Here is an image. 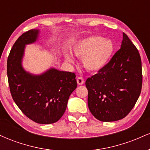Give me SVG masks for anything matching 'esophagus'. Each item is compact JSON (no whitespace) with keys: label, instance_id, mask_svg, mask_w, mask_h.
I'll use <instances>...</instances> for the list:
<instances>
[{"label":"esophagus","instance_id":"34e87169","mask_svg":"<svg viewBox=\"0 0 150 150\" xmlns=\"http://www.w3.org/2000/svg\"><path fill=\"white\" fill-rule=\"evenodd\" d=\"M77 82L79 85H83L84 82H85V80H84L82 77H79L77 78Z\"/></svg>","mask_w":150,"mask_h":150}]
</instances>
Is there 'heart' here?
Returning a JSON list of instances; mask_svg holds the SVG:
<instances>
[{
    "instance_id": "heart-1",
    "label": "heart",
    "mask_w": 150,
    "mask_h": 150,
    "mask_svg": "<svg viewBox=\"0 0 150 150\" xmlns=\"http://www.w3.org/2000/svg\"><path fill=\"white\" fill-rule=\"evenodd\" d=\"M114 50L111 40L100 37L91 36L82 39L73 48L75 56L82 58L84 67L89 72H98L104 68L109 61ZM65 58L68 63H73L74 58L68 53Z\"/></svg>"
}]
</instances>
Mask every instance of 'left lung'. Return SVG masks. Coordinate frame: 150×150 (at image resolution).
I'll list each match as a JSON object with an SVG mask.
<instances>
[{
  "instance_id": "obj_1",
  "label": "left lung",
  "mask_w": 150,
  "mask_h": 150,
  "mask_svg": "<svg viewBox=\"0 0 150 150\" xmlns=\"http://www.w3.org/2000/svg\"><path fill=\"white\" fill-rule=\"evenodd\" d=\"M120 49L103 69L87 78L88 107L97 119L116 121L125 118L142 89V62L138 50L125 33Z\"/></svg>"
}]
</instances>
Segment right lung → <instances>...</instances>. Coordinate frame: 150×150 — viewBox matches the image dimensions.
I'll return each instance as SVG.
<instances>
[{"mask_svg":"<svg viewBox=\"0 0 150 150\" xmlns=\"http://www.w3.org/2000/svg\"><path fill=\"white\" fill-rule=\"evenodd\" d=\"M39 32L29 30L17 39L8 56L7 74L12 97L22 112L36 123L50 124L65 113L77 81L74 73L55 68L39 75L24 70L22 59L25 45L35 42Z\"/></svg>","mask_w":150,"mask_h":150,"instance_id":"add662e5","label":"right lung"}]
</instances>
